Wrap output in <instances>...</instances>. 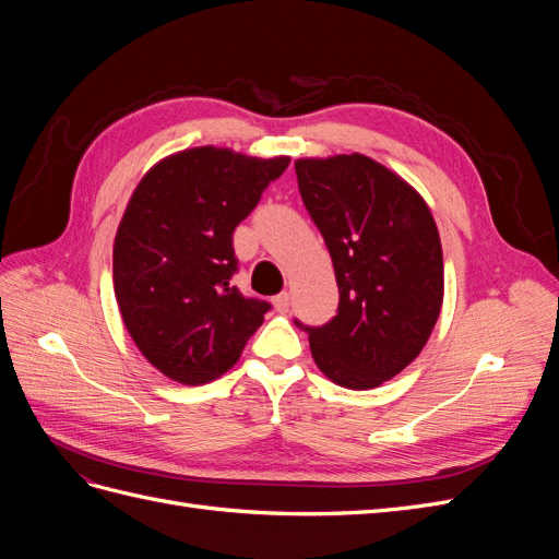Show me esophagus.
Returning a JSON list of instances; mask_svg holds the SVG:
<instances>
[{"mask_svg":"<svg viewBox=\"0 0 559 559\" xmlns=\"http://www.w3.org/2000/svg\"><path fill=\"white\" fill-rule=\"evenodd\" d=\"M273 302H275V308H277V310L286 312V310H289V306H292V296L286 294V292H282V294H277V296L273 298Z\"/></svg>","mask_w":559,"mask_h":559,"instance_id":"34e87169","label":"esophagus"}]
</instances>
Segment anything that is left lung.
Returning a JSON list of instances; mask_svg holds the SVG:
<instances>
[{"label": "left lung", "instance_id": "1", "mask_svg": "<svg viewBox=\"0 0 559 559\" xmlns=\"http://www.w3.org/2000/svg\"><path fill=\"white\" fill-rule=\"evenodd\" d=\"M298 191L324 238L337 282V312L310 335L321 373L347 389L399 376L441 314L443 249L427 202L361 154L296 160Z\"/></svg>", "mask_w": 559, "mask_h": 559}]
</instances>
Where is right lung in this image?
<instances>
[{
    "instance_id": "right-lung-1",
    "label": "right lung",
    "mask_w": 559,
    "mask_h": 559,
    "mask_svg": "<svg viewBox=\"0 0 559 559\" xmlns=\"http://www.w3.org/2000/svg\"><path fill=\"white\" fill-rule=\"evenodd\" d=\"M289 158L200 146L151 167L114 242V292L134 345L160 373L205 384L240 359L270 302L233 275V233Z\"/></svg>"
}]
</instances>
